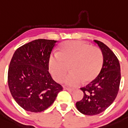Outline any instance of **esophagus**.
<instances>
[{"label":"esophagus","mask_w":128,"mask_h":128,"mask_svg":"<svg viewBox=\"0 0 128 128\" xmlns=\"http://www.w3.org/2000/svg\"><path fill=\"white\" fill-rule=\"evenodd\" d=\"M66 90L68 92H74L75 90V89L73 88H66Z\"/></svg>","instance_id":"obj_1"}]
</instances>
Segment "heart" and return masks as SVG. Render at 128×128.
Returning a JSON list of instances; mask_svg holds the SVG:
<instances>
[{"mask_svg": "<svg viewBox=\"0 0 128 128\" xmlns=\"http://www.w3.org/2000/svg\"><path fill=\"white\" fill-rule=\"evenodd\" d=\"M103 53L100 48L82 41H67L58 53L49 58V70L53 78L61 82L69 69L71 72L64 80L66 85L75 87L94 80L103 64Z\"/></svg>", "mask_w": 128, "mask_h": 128, "instance_id": "obj_1", "label": "heart"}]
</instances>
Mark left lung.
<instances>
[{
	"label": "left lung",
	"mask_w": 128,
	"mask_h": 128,
	"mask_svg": "<svg viewBox=\"0 0 128 128\" xmlns=\"http://www.w3.org/2000/svg\"><path fill=\"white\" fill-rule=\"evenodd\" d=\"M94 42L102 52L104 60L95 79L80 88L84 96L76 102V107L86 115H97L105 111L115 100L120 82V66L116 55L103 42L96 40Z\"/></svg>",
	"instance_id": "left-lung-1"
}]
</instances>
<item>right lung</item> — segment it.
<instances>
[{
    "label": "right lung",
    "mask_w": 128,
    "mask_h": 128,
    "mask_svg": "<svg viewBox=\"0 0 128 128\" xmlns=\"http://www.w3.org/2000/svg\"><path fill=\"white\" fill-rule=\"evenodd\" d=\"M56 42L36 39L18 48L13 54L8 83L13 98L26 111L43 112L62 90L48 72L49 58Z\"/></svg>",
    "instance_id": "1"
}]
</instances>
